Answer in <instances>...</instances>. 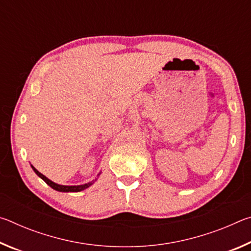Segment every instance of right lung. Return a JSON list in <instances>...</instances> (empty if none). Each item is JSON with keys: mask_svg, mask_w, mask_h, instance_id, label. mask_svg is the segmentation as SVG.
Masks as SVG:
<instances>
[{"mask_svg": "<svg viewBox=\"0 0 251 251\" xmlns=\"http://www.w3.org/2000/svg\"><path fill=\"white\" fill-rule=\"evenodd\" d=\"M31 166H32V165H31ZM32 168H33L34 173H35L37 176L41 177L42 179H43V180L46 182V184H48L50 187H52L53 189L57 190V192H63V193H70V192H71V193H77V192H82V190L88 188V187H90L91 185H93V182H94V181H90V182H87V184L78 185V186H64V185H58V184H56V182H54V181H52L50 179H49V178L46 177V176H44L43 174H41L34 166H32ZM99 175H100V174H99Z\"/></svg>", "mask_w": 251, "mask_h": 251, "instance_id": "add662e5", "label": "right lung"}]
</instances>
